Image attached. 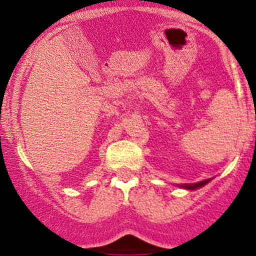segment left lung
<instances>
[{"mask_svg":"<svg viewBox=\"0 0 256 256\" xmlns=\"http://www.w3.org/2000/svg\"><path fill=\"white\" fill-rule=\"evenodd\" d=\"M210 178L209 180H201V182H198V183H191V184H180V187H182V188L184 190H198V188H201L202 186H205L206 183L210 182Z\"/></svg>","mask_w":256,"mask_h":256,"instance_id":"1","label":"left lung"}]
</instances>
